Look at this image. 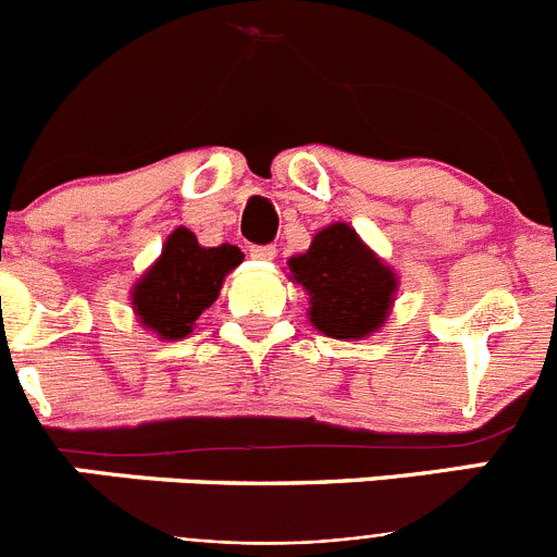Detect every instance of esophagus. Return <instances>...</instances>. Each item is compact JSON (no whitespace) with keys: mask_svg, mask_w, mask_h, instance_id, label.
Masks as SVG:
<instances>
[{"mask_svg":"<svg viewBox=\"0 0 557 557\" xmlns=\"http://www.w3.org/2000/svg\"><path fill=\"white\" fill-rule=\"evenodd\" d=\"M250 256H253V259H259V262H273L275 248L273 245H256V248H250Z\"/></svg>","mask_w":557,"mask_h":557,"instance_id":"obj_1","label":"esophagus"}]
</instances>
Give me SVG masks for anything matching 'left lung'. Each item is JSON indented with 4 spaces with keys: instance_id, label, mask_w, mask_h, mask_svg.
Returning <instances> with one entry per match:
<instances>
[{
    "instance_id": "8db88e82",
    "label": "left lung",
    "mask_w": 557,
    "mask_h": 557,
    "mask_svg": "<svg viewBox=\"0 0 557 557\" xmlns=\"http://www.w3.org/2000/svg\"><path fill=\"white\" fill-rule=\"evenodd\" d=\"M287 268L289 282L309 295V323L326 337L366 339L391 318L396 270L348 223L318 231L304 253L289 256Z\"/></svg>"
}]
</instances>
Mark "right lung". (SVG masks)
Listing matches in <instances>:
<instances>
[{
    "label": "right lung",
    "instance_id": "add662e5",
    "mask_svg": "<svg viewBox=\"0 0 557 557\" xmlns=\"http://www.w3.org/2000/svg\"><path fill=\"white\" fill-rule=\"evenodd\" d=\"M245 253L236 245L203 248L198 236L178 225L161 245V256L133 282L131 307L141 329L159 339L189 337L200 314L218 301L225 275Z\"/></svg>",
    "mask_w": 557,
    "mask_h": 557
}]
</instances>
